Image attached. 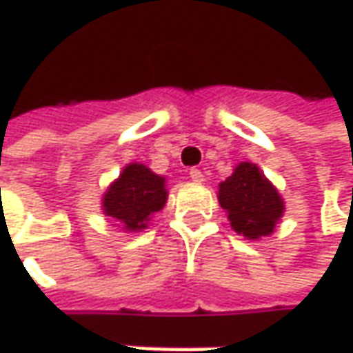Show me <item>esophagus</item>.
Returning <instances> with one entry per match:
<instances>
[{
	"label": "esophagus",
	"instance_id": "obj_1",
	"mask_svg": "<svg viewBox=\"0 0 353 353\" xmlns=\"http://www.w3.org/2000/svg\"><path fill=\"white\" fill-rule=\"evenodd\" d=\"M189 177H191L193 181H197V183H201V181L205 179L203 172H201V170H197V168H191V170H189Z\"/></svg>",
	"mask_w": 353,
	"mask_h": 353
}]
</instances>
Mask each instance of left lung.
<instances>
[{
    "mask_svg": "<svg viewBox=\"0 0 353 353\" xmlns=\"http://www.w3.org/2000/svg\"><path fill=\"white\" fill-rule=\"evenodd\" d=\"M219 203L228 213L230 226L250 240L272 234L283 214L277 189L250 162H242L219 185Z\"/></svg>",
    "mask_w": 353,
    "mask_h": 353,
    "instance_id": "left-lung-1",
    "label": "left lung"
}]
</instances>
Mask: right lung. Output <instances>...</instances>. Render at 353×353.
I'll list each match as a JSON object with an SVG mask.
<instances>
[{
  "mask_svg": "<svg viewBox=\"0 0 353 353\" xmlns=\"http://www.w3.org/2000/svg\"><path fill=\"white\" fill-rule=\"evenodd\" d=\"M168 191L164 177L156 176L146 165L130 164L121 177L107 189L103 197L105 214L117 219L125 230H142L165 205Z\"/></svg>",
  "mask_w": 353,
  "mask_h": 353,
  "instance_id": "1",
  "label": "right lung"
}]
</instances>
